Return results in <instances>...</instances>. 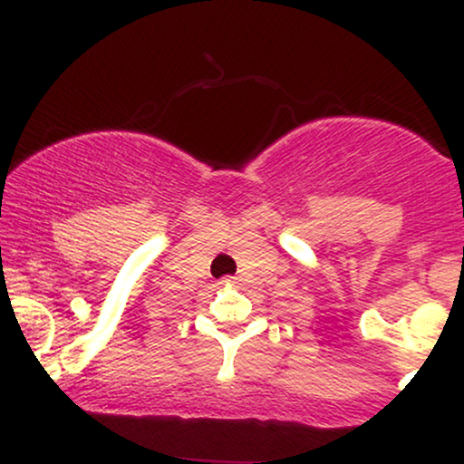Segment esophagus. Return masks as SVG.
<instances>
[{
	"label": "esophagus",
	"mask_w": 464,
	"mask_h": 464,
	"mask_svg": "<svg viewBox=\"0 0 464 464\" xmlns=\"http://www.w3.org/2000/svg\"><path fill=\"white\" fill-rule=\"evenodd\" d=\"M236 284V276H233V279H222L220 281V285H233Z\"/></svg>",
	"instance_id": "esophagus-1"
}]
</instances>
